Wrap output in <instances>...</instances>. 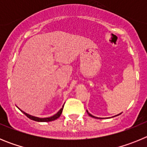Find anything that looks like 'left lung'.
Wrapping results in <instances>:
<instances>
[{"mask_svg":"<svg viewBox=\"0 0 147 147\" xmlns=\"http://www.w3.org/2000/svg\"><path fill=\"white\" fill-rule=\"evenodd\" d=\"M87 113H88V115H90V117H93V118H95V119H100V118H98V117H96V116H94V115H91V114L90 113H88V110H87ZM120 114H121V113H119V114H118V115H115V116H117V115H120Z\"/></svg>","mask_w":147,"mask_h":147,"instance_id":"left-lung-1","label":"left lung"}]
</instances>
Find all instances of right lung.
<instances>
[{
    "label": "right lung",
    "mask_w": 147,
    "mask_h": 147,
    "mask_svg": "<svg viewBox=\"0 0 147 147\" xmlns=\"http://www.w3.org/2000/svg\"><path fill=\"white\" fill-rule=\"evenodd\" d=\"M63 107H64V105L62 106V108H61L60 110H59V111H58V112L55 114V115H53V116H51V117H49V118L35 117V116H33V115H29V114L26 113H25V112H24V111H22L21 110H20V111H21L22 113H23L25 114V115H26V116L28 118V119H32V120H33V121H35L49 122V121H51L56 120V119H57L58 118H59V116H60L61 114H62V110H63Z\"/></svg>",
    "instance_id": "obj_1"
}]
</instances>
